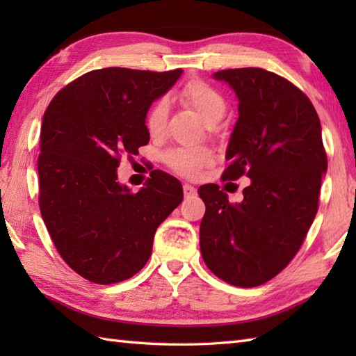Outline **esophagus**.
I'll list each match as a JSON object with an SVG mask.
<instances>
[{
    "label": "esophagus",
    "mask_w": 356,
    "mask_h": 356,
    "mask_svg": "<svg viewBox=\"0 0 356 356\" xmlns=\"http://www.w3.org/2000/svg\"><path fill=\"white\" fill-rule=\"evenodd\" d=\"M184 194H185V197H194V195L197 194V190H195L193 185L185 184L184 185Z\"/></svg>",
    "instance_id": "34e87169"
}]
</instances>
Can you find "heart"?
I'll return each mask as SVG.
<instances>
[{
  "label": "heart",
  "instance_id": "b5f03b06",
  "mask_svg": "<svg viewBox=\"0 0 356 356\" xmlns=\"http://www.w3.org/2000/svg\"><path fill=\"white\" fill-rule=\"evenodd\" d=\"M180 101L197 113L208 127L218 124L225 116L226 101L214 87L203 81H191L179 92ZM168 118V104L165 99L157 101L147 116V128L151 136H161L165 130ZM170 166L184 176H195L199 171L213 161V153L208 148H182L171 151L166 156Z\"/></svg>",
  "mask_w": 356,
  "mask_h": 356
}]
</instances>
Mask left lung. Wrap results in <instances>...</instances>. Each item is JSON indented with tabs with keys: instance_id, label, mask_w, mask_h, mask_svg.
Wrapping results in <instances>:
<instances>
[{
	"instance_id": "obj_1",
	"label": "left lung",
	"mask_w": 356,
	"mask_h": 356,
	"mask_svg": "<svg viewBox=\"0 0 356 356\" xmlns=\"http://www.w3.org/2000/svg\"><path fill=\"white\" fill-rule=\"evenodd\" d=\"M238 99L223 180L246 174L243 200L229 203L214 184L199 188L205 202L200 251L223 282L254 287L282 272L303 245L318 209L327 171L321 124L309 97L278 74L246 67L216 72Z\"/></svg>"
}]
</instances>
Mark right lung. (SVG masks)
<instances>
[{"label":"right lung","instance_id":"obj_1","mask_svg":"<svg viewBox=\"0 0 356 356\" xmlns=\"http://www.w3.org/2000/svg\"><path fill=\"white\" fill-rule=\"evenodd\" d=\"M184 70H93L59 92L41 127L40 208L64 261L90 282L119 283L145 266L157 226L184 200L154 170L138 193L118 180L122 154L147 145V113Z\"/></svg>","mask_w":356,"mask_h":356}]
</instances>
